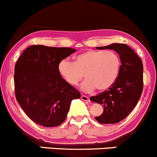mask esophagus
I'll use <instances>...</instances> for the list:
<instances>
[{"label": "esophagus", "instance_id": "34e87169", "mask_svg": "<svg viewBox=\"0 0 157 157\" xmlns=\"http://www.w3.org/2000/svg\"><path fill=\"white\" fill-rule=\"evenodd\" d=\"M81 99H82L83 101H85V102H90V99H89V97H87V96L82 95V97H81Z\"/></svg>", "mask_w": 157, "mask_h": 157}]
</instances>
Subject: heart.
Segmentation results:
<instances>
[{
	"mask_svg": "<svg viewBox=\"0 0 157 157\" xmlns=\"http://www.w3.org/2000/svg\"><path fill=\"white\" fill-rule=\"evenodd\" d=\"M119 55L112 50H87L74 57V62H59V74L70 85L75 86L86 77L81 89L85 92L107 90L114 85L121 69Z\"/></svg>",
	"mask_w": 157,
	"mask_h": 157,
	"instance_id": "obj_1",
	"label": "heart"
}]
</instances>
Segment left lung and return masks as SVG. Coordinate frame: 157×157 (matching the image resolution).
<instances>
[{"instance_id":"obj_1","label":"left lung","mask_w":157,"mask_h":157,"mask_svg":"<svg viewBox=\"0 0 157 157\" xmlns=\"http://www.w3.org/2000/svg\"><path fill=\"white\" fill-rule=\"evenodd\" d=\"M97 49H112L119 55L121 65L117 80L108 90L90 97L92 102L103 107L95 119L100 124H117L127 117L136 107L143 90V63L130 47L112 43Z\"/></svg>"}]
</instances>
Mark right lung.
<instances>
[{"mask_svg": "<svg viewBox=\"0 0 157 157\" xmlns=\"http://www.w3.org/2000/svg\"><path fill=\"white\" fill-rule=\"evenodd\" d=\"M76 50L33 45L21 54L15 67V94L27 115L45 127L64 121L72 99L81 94L65 82L58 66Z\"/></svg>", "mask_w": 157, "mask_h": 157, "instance_id": "obj_1", "label": "right lung"}]
</instances>
